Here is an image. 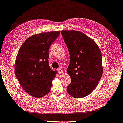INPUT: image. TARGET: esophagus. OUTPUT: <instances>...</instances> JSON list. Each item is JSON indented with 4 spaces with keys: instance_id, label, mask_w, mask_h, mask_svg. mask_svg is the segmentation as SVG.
<instances>
[{
    "instance_id": "34e87169",
    "label": "esophagus",
    "mask_w": 123,
    "mask_h": 123,
    "mask_svg": "<svg viewBox=\"0 0 123 123\" xmlns=\"http://www.w3.org/2000/svg\"><path fill=\"white\" fill-rule=\"evenodd\" d=\"M57 71H58L59 74H61V73H63V70L61 69H57Z\"/></svg>"
}]
</instances>
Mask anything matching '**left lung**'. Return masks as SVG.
<instances>
[{
  "label": "left lung",
  "instance_id": "1",
  "mask_svg": "<svg viewBox=\"0 0 123 123\" xmlns=\"http://www.w3.org/2000/svg\"><path fill=\"white\" fill-rule=\"evenodd\" d=\"M70 61L67 73L71 82L67 91L75 98L85 97L94 90L103 74L101 52L92 38L80 31L62 30Z\"/></svg>",
  "mask_w": 123,
  "mask_h": 123
}]
</instances>
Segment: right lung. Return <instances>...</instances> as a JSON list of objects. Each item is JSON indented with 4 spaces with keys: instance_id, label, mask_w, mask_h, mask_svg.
<instances>
[{
    "instance_id": "obj_1",
    "label": "right lung",
    "mask_w": 123,
    "mask_h": 123,
    "mask_svg": "<svg viewBox=\"0 0 123 123\" xmlns=\"http://www.w3.org/2000/svg\"><path fill=\"white\" fill-rule=\"evenodd\" d=\"M60 33L56 31L33 35L19 49L15 62V74L22 88L32 97L40 98L50 92L57 71L50 68L49 50Z\"/></svg>"
}]
</instances>
